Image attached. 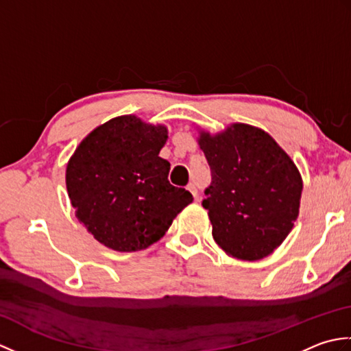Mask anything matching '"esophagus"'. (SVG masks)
Instances as JSON below:
<instances>
[{
  "label": "esophagus",
  "instance_id": "esophagus-1",
  "mask_svg": "<svg viewBox=\"0 0 351 351\" xmlns=\"http://www.w3.org/2000/svg\"><path fill=\"white\" fill-rule=\"evenodd\" d=\"M187 189L191 191V195L195 196V199L197 200V199H199V190H197V187H196V184H195V182H190V184L187 185Z\"/></svg>",
  "mask_w": 351,
  "mask_h": 351
}]
</instances>
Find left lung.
Listing matches in <instances>:
<instances>
[{
    "label": "left lung",
    "mask_w": 351,
    "mask_h": 351,
    "mask_svg": "<svg viewBox=\"0 0 351 351\" xmlns=\"http://www.w3.org/2000/svg\"><path fill=\"white\" fill-rule=\"evenodd\" d=\"M199 146L211 169L205 190L213 238L229 256L258 261L288 237L299 215L303 190L294 161L265 131L232 123Z\"/></svg>",
    "instance_id": "1"
}]
</instances>
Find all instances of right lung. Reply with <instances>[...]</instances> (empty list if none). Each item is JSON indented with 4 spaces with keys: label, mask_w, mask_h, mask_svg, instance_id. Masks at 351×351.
I'll return each mask as SVG.
<instances>
[{
    "label": "right lung",
    "mask_w": 351,
    "mask_h": 351,
    "mask_svg": "<svg viewBox=\"0 0 351 351\" xmlns=\"http://www.w3.org/2000/svg\"><path fill=\"white\" fill-rule=\"evenodd\" d=\"M166 141V126L130 114L98 126L78 145L66 189L95 240L117 252L143 250L193 202L190 191L167 180L170 162L160 156Z\"/></svg>",
    "instance_id": "obj_1"
}]
</instances>
